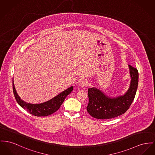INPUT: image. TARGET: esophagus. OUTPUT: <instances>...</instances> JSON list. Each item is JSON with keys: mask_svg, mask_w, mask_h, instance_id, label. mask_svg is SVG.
Segmentation results:
<instances>
[{"mask_svg": "<svg viewBox=\"0 0 155 155\" xmlns=\"http://www.w3.org/2000/svg\"><path fill=\"white\" fill-rule=\"evenodd\" d=\"M87 84V81H86V80H84V79L80 81L78 83V86H79V87H83L86 86Z\"/></svg>", "mask_w": 155, "mask_h": 155, "instance_id": "obj_1", "label": "esophagus"}]
</instances>
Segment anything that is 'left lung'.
<instances>
[{"label":"left lung","mask_w":155,"mask_h":155,"mask_svg":"<svg viewBox=\"0 0 155 155\" xmlns=\"http://www.w3.org/2000/svg\"><path fill=\"white\" fill-rule=\"evenodd\" d=\"M128 66L131 80L128 90L123 95L109 97L94 87L88 89L89 103L86 109L92 117L109 119L122 115L128 110L134 100L139 81L137 69L130 65Z\"/></svg>","instance_id":"left-lung-1"}]
</instances>
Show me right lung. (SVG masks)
I'll return each mask as SVG.
<instances>
[{
	"label": "right lung",
	"instance_id": "1",
	"mask_svg": "<svg viewBox=\"0 0 155 155\" xmlns=\"http://www.w3.org/2000/svg\"><path fill=\"white\" fill-rule=\"evenodd\" d=\"M73 89V87L71 86L51 100L43 103L38 104L27 103L21 100L18 95L15 89L13 79V91L17 102L21 107H23L29 114L38 117L49 116L56 112L60 108L66 97L72 92Z\"/></svg>",
	"mask_w": 155,
	"mask_h": 155
}]
</instances>
